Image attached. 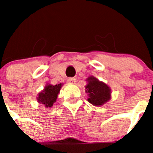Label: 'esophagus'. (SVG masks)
<instances>
[{
    "mask_svg": "<svg viewBox=\"0 0 153 153\" xmlns=\"http://www.w3.org/2000/svg\"><path fill=\"white\" fill-rule=\"evenodd\" d=\"M76 82V79L74 78H69L67 79V83L68 84H75Z\"/></svg>",
    "mask_w": 153,
    "mask_h": 153,
    "instance_id": "34e87169",
    "label": "esophagus"
}]
</instances>
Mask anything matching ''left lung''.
<instances>
[{"mask_svg": "<svg viewBox=\"0 0 153 153\" xmlns=\"http://www.w3.org/2000/svg\"><path fill=\"white\" fill-rule=\"evenodd\" d=\"M85 92L87 93V101L93 106H101L111 99V89L107 84L99 81L94 76L86 79Z\"/></svg>", "mask_w": 153, "mask_h": 153, "instance_id": "1", "label": "left lung"}]
</instances>
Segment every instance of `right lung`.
<instances>
[{
  "instance_id": "obj_1",
  "label": "right lung",
  "mask_w": 153,
  "mask_h": 153,
  "mask_svg": "<svg viewBox=\"0 0 153 153\" xmlns=\"http://www.w3.org/2000/svg\"><path fill=\"white\" fill-rule=\"evenodd\" d=\"M63 84H61V83L56 85L47 84L44 89L38 93L37 101L39 104H43L46 108L52 107L54 103L56 102L58 95Z\"/></svg>"
}]
</instances>
